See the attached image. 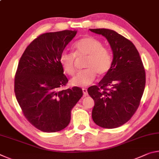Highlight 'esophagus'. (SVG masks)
I'll use <instances>...</instances> for the list:
<instances>
[{"label": "esophagus", "mask_w": 159, "mask_h": 159, "mask_svg": "<svg viewBox=\"0 0 159 159\" xmlns=\"http://www.w3.org/2000/svg\"><path fill=\"white\" fill-rule=\"evenodd\" d=\"M83 93L84 96H87L88 95V90L87 89H85V88H83Z\"/></svg>", "instance_id": "obj_1"}]
</instances>
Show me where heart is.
I'll list each match as a JSON object with an SVG mask.
<instances>
[{"instance_id": "b5f03b06", "label": "heart", "mask_w": 159, "mask_h": 159, "mask_svg": "<svg viewBox=\"0 0 159 159\" xmlns=\"http://www.w3.org/2000/svg\"><path fill=\"white\" fill-rule=\"evenodd\" d=\"M74 53L64 51L60 57V62L63 70L69 76L76 73V56H86L85 69L72 78L70 83L73 86L85 87L90 85L97 76H103L110 71L112 66V57L107 48L95 38L87 36L80 39L74 45Z\"/></svg>"}]
</instances>
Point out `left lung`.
<instances>
[{
	"label": "left lung",
	"instance_id": "obj_1",
	"mask_svg": "<svg viewBox=\"0 0 159 159\" xmlns=\"http://www.w3.org/2000/svg\"><path fill=\"white\" fill-rule=\"evenodd\" d=\"M90 31L105 37L113 51L110 71L98 85L88 89L95 101L93 120L102 128H118L130 119L140 103L146 82L143 64L133 43L117 32L107 29Z\"/></svg>",
	"mask_w": 159,
	"mask_h": 159
}]
</instances>
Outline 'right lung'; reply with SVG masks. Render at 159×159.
I'll return each mask as SVG.
<instances>
[{"mask_svg":"<svg viewBox=\"0 0 159 159\" xmlns=\"http://www.w3.org/2000/svg\"><path fill=\"white\" fill-rule=\"evenodd\" d=\"M76 33L64 30L40 35L19 61L15 77L16 98L28 121L45 133L65 128L71 109L83 95L79 87L61 89L68 79L60 57Z\"/></svg>","mask_w":159,"mask_h":159,"instance_id":"add662e5","label":"right lung"}]
</instances>
